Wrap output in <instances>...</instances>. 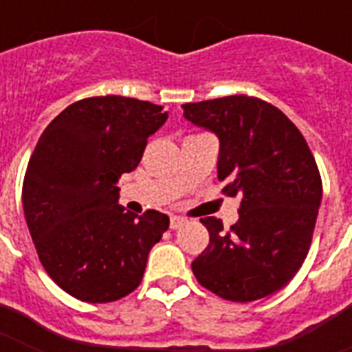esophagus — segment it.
<instances>
[{
    "mask_svg": "<svg viewBox=\"0 0 352 352\" xmlns=\"http://www.w3.org/2000/svg\"><path fill=\"white\" fill-rule=\"evenodd\" d=\"M184 223H186V219H182V217H179V215H173V217L170 219V228L171 230H177V228H181Z\"/></svg>",
    "mask_w": 352,
    "mask_h": 352,
    "instance_id": "obj_1",
    "label": "esophagus"
}]
</instances>
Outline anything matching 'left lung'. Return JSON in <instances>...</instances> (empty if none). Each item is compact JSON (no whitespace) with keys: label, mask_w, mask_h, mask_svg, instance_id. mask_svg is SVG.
I'll list each match as a JSON object with an SVG mask.
<instances>
[{"label":"left lung","mask_w":352,"mask_h":352,"mask_svg":"<svg viewBox=\"0 0 352 352\" xmlns=\"http://www.w3.org/2000/svg\"><path fill=\"white\" fill-rule=\"evenodd\" d=\"M184 118L219 138L217 179L239 195V219L225 232L201 219L210 245L192 263L204 289L230 301H256L294 278L311 246L322 179L300 129L272 104L234 95L184 104Z\"/></svg>","instance_id":"obj_1"}]
</instances>
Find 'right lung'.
Wrapping results in <instances>:
<instances>
[{
    "label": "right lung",
    "mask_w": 352,
    "mask_h": 352,
    "mask_svg": "<svg viewBox=\"0 0 352 352\" xmlns=\"http://www.w3.org/2000/svg\"><path fill=\"white\" fill-rule=\"evenodd\" d=\"M166 120L151 102L93 96L65 107L36 144L21 192L25 221L47 274L76 300L109 303L133 292L170 226L155 210L127 212L117 186Z\"/></svg>",
    "instance_id": "1"
}]
</instances>
